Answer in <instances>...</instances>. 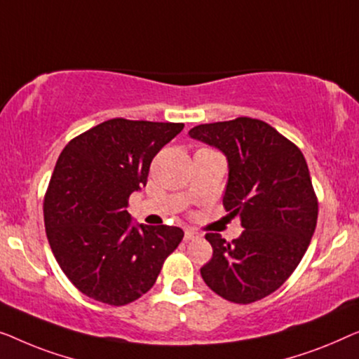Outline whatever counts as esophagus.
Wrapping results in <instances>:
<instances>
[{
	"instance_id": "obj_1",
	"label": "esophagus",
	"mask_w": 359,
	"mask_h": 359,
	"mask_svg": "<svg viewBox=\"0 0 359 359\" xmlns=\"http://www.w3.org/2000/svg\"><path fill=\"white\" fill-rule=\"evenodd\" d=\"M185 241H194L196 239V237H200V234L194 229H185Z\"/></svg>"
}]
</instances>
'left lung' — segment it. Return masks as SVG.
<instances>
[{
    "label": "left lung",
    "mask_w": 359,
    "mask_h": 359,
    "mask_svg": "<svg viewBox=\"0 0 359 359\" xmlns=\"http://www.w3.org/2000/svg\"><path fill=\"white\" fill-rule=\"evenodd\" d=\"M194 140L228 158L223 205L244 231L232 242L216 232L201 278L224 299L250 304L290 278L316 231L317 196L301 149L269 123L239 117L194 127Z\"/></svg>",
    "instance_id": "left-lung-1"
}]
</instances>
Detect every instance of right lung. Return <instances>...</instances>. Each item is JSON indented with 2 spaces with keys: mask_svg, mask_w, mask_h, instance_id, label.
Returning <instances> with one entry per match:
<instances>
[{
  "mask_svg": "<svg viewBox=\"0 0 359 359\" xmlns=\"http://www.w3.org/2000/svg\"><path fill=\"white\" fill-rule=\"evenodd\" d=\"M184 123L112 118L65 146L43 200L48 244L83 294L125 306L148 292L184 231L133 226L127 211L151 161Z\"/></svg>",
  "mask_w": 359,
  "mask_h": 359,
  "instance_id": "obj_1",
  "label": "right lung"
}]
</instances>
